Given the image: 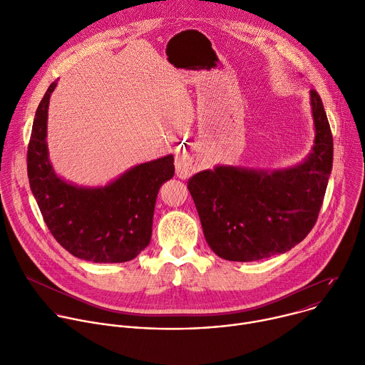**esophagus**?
I'll return each mask as SVG.
<instances>
[{"label":"esophagus","instance_id":"1","mask_svg":"<svg viewBox=\"0 0 365 365\" xmlns=\"http://www.w3.org/2000/svg\"><path fill=\"white\" fill-rule=\"evenodd\" d=\"M195 173V167L191 164V160L185 158H178L177 159V175L182 180L188 178Z\"/></svg>","mask_w":365,"mask_h":365}]
</instances>
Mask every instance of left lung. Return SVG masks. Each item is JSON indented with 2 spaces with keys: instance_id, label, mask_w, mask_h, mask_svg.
Wrapping results in <instances>:
<instances>
[{
  "instance_id": "obj_1",
  "label": "left lung",
  "mask_w": 365,
  "mask_h": 365,
  "mask_svg": "<svg viewBox=\"0 0 365 365\" xmlns=\"http://www.w3.org/2000/svg\"><path fill=\"white\" fill-rule=\"evenodd\" d=\"M314 146L300 165L274 173L217 167L187 187L216 255L250 262L284 254L313 229L334 160V138L316 90L310 91Z\"/></svg>"
}]
</instances>
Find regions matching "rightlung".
<instances>
[{"mask_svg":"<svg viewBox=\"0 0 365 365\" xmlns=\"http://www.w3.org/2000/svg\"><path fill=\"white\" fill-rule=\"evenodd\" d=\"M52 83L40 101L27 148L31 192L58 244L76 258L113 264L136 258L150 242L159 187L175 173L173 155L140 164L100 188L61 180L49 162L46 129Z\"/></svg>","mask_w":365,"mask_h":365,"instance_id":"1","label":"right lung"}]
</instances>
